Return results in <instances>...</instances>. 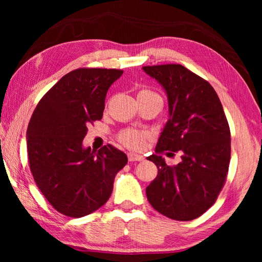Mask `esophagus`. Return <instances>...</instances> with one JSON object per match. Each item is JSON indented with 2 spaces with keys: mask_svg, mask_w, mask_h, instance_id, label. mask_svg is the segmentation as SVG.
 Here are the masks:
<instances>
[{
  "mask_svg": "<svg viewBox=\"0 0 262 262\" xmlns=\"http://www.w3.org/2000/svg\"><path fill=\"white\" fill-rule=\"evenodd\" d=\"M128 160L134 162V161H143L144 157L141 154H136V153H128Z\"/></svg>",
  "mask_w": 262,
  "mask_h": 262,
  "instance_id": "esophagus-1",
  "label": "esophagus"
}]
</instances>
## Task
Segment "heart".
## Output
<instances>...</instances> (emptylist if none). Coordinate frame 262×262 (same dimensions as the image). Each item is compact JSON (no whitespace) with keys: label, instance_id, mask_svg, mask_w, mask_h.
<instances>
[{"label":"heart","instance_id":"b5f03b06","mask_svg":"<svg viewBox=\"0 0 262 262\" xmlns=\"http://www.w3.org/2000/svg\"><path fill=\"white\" fill-rule=\"evenodd\" d=\"M145 92H149V91H145ZM145 137H146V134L143 132L136 130V129H126L120 134L119 140L125 146L138 149L143 146Z\"/></svg>","mask_w":262,"mask_h":262}]
</instances>
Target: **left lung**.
Masks as SVG:
<instances>
[{
	"instance_id": "1",
	"label": "left lung",
	"mask_w": 262,
	"mask_h": 262,
	"mask_svg": "<svg viewBox=\"0 0 262 262\" xmlns=\"http://www.w3.org/2000/svg\"><path fill=\"white\" fill-rule=\"evenodd\" d=\"M143 71L163 88L169 105L157 154L147 158L159 170L146 188L147 199L169 219L194 220L215 203L229 170L231 134L223 105L213 86L185 66H144ZM165 150L180 151L181 162L166 166L159 154Z\"/></svg>"
}]
</instances>
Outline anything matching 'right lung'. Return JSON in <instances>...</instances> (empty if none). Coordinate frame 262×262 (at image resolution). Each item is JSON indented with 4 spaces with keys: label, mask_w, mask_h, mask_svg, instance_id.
<instances>
[{
    "label": "right lung",
    "mask_w": 262,
    "mask_h": 262,
    "mask_svg": "<svg viewBox=\"0 0 262 262\" xmlns=\"http://www.w3.org/2000/svg\"><path fill=\"white\" fill-rule=\"evenodd\" d=\"M120 70L79 69L64 75L33 111L27 129L30 170L53 207L70 217H83L109 199L116 174L127 155L107 145L83 146L88 126L102 118L110 85Z\"/></svg>",
    "instance_id": "obj_1"
}]
</instances>
